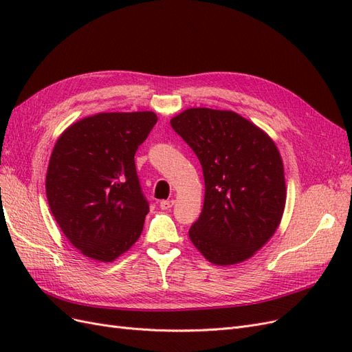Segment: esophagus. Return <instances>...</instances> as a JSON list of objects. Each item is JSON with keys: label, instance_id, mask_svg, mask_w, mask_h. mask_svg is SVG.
I'll return each mask as SVG.
<instances>
[{"label": "esophagus", "instance_id": "1", "mask_svg": "<svg viewBox=\"0 0 352 352\" xmlns=\"http://www.w3.org/2000/svg\"><path fill=\"white\" fill-rule=\"evenodd\" d=\"M173 204H175L173 199H166L160 202V207H162V210H170L173 207Z\"/></svg>", "mask_w": 352, "mask_h": 352}]
</instances>
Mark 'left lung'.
I'll return each instance as SVG.
<instances>
[{"instance_id": "obj_1", "label": "left lung", "mask_w": 352, "mask_h": 352, "mask_svg": "<svg viewBox=\"0 0 352 352\" xmlns=\"http://www.w3.org/2000/svg\"><path fill=\"white\" fill-rule=\"evenodd\" d=\"M192 148L206 182L204 206L189 239L216 265L250 258L278 229L286 201L278 146L242 116L188 109L170 120Z\"/></svg>"}]
</instances>
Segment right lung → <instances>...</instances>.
<instances>
[{"label":"right lung","mask_w":352,"mask_h":352,"mask_svg":"<svg viewBox=\"0 0 352 352\" xmlns=\"http://www.w3.org/2000/svg\"><path fill=\"white\" fill-rule=\"evenodd\" d=\"M153 111L100 113L73 123L52 150L45 189L52 216L74 248L110 263L141 236L150 211L135 153Z\"/></svg>","instance_id":"add662e5"}]
</instances>
